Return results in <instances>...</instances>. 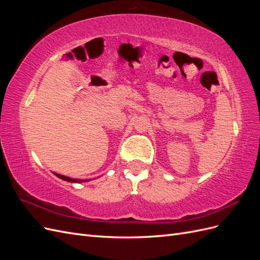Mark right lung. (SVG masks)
<instances>
[{"label":"right lung","mask_w":260,"mask_h":260,"mask_svg":"<svg viewBox=\"0 0 260 260\" xmlns=\"http://www.w3.org/2000/svg\"><path fill=\"white\" fill-rule=\"evenodd\" d=\"M54 175L58 177L59 179L64 180V181H67V182H72V183H82V182H88V181H90L91 179H85V180H82V179H73V178H69V177H66V176H62V175H58V174H55Z\"/></svg>","instance_id":"1"}]
</instances>
